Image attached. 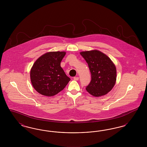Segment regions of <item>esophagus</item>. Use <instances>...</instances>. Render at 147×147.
I'll return each mask as SVG.
<instances>
[{
  "label": "esophagus",
  "instance_id": "esophagus-1",
  "mask_svg": "<svg viewBox=\"0 0 147 147\" xmlns=\"http://www.w3.org/2000/svg\"><path fill=\"white\" fill-rule=\"evenodd\" d=\"M74 80H79V77H74Z\"/></svg>",
  "mask_w": 147,
  "mask_h": 147
}]
</instances>
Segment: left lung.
<instances>
[{
	"instance_id": "8db88e82",
	"label": "left lung",
	"mask_w": 147,
	"mask_h": 147,
	"mask_svg": "<svg viewBox=\"0 0 147 147\" xmlns=\"http://www.w3.org/2000/svg\"><path fill=\"white\" fill-rule=\"evenodd\" d=\"M88 63L91 80L86 90L92 96L105 95L112 90L116 81V68L111 59L98 50L81 52Z\"/></svg>"
}]
</instances>
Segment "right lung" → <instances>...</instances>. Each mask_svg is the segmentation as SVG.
<instances>
[{"label":"right lung","instance_id":"obj_1","mask_svg":"<svg viewBox=\"0 0 147 147\" xmlns=\"http://www.w3.org/2000/svg\"><path fill=\"white\" fill-rule=\"evenodd\" d=\"M65 52H49L40 57L30 71L33 87L38 93L52 96L62 91L70 80L61 67Z\"/></svg>","mask_w":147,"mask_h":147}]
</instances>
